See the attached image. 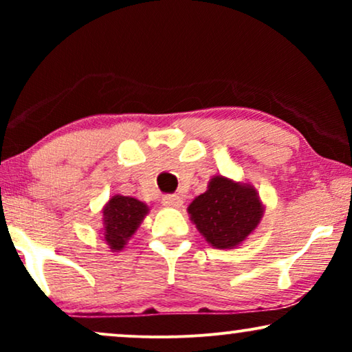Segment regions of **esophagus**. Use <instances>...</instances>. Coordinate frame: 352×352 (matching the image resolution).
I'll use <instances>...</instances> for the list:
<instances>
[{"label":"esophagus","mask_w":352,"mask_h":352,"mask_svg":"<svg viewBox=\"0 0 352 352\" xmlns=\"http://www.w3.org/2000/svg\"><path fill=\"white\" fill-rule=\"evenodd\" d=\"M163 205L173 206V208H179V206L182 205V199L176 194H166L165 197H163Z\"/></svg>","instance_id":"1"}]
</instances>
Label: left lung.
Here are the masks:
<instances>
[{"label": "left lung", "mask_w": 352, "mask_h": 352, "mask_svg": "<svg viewBox=\"0 0 352 352\" xmlns=\"http://www.w3.org/2000/svg\"><path fill=\"white\" fill-rule=\"evenodd\" d=\"M190 219L214 248H234L256 228L263 205L252 186L216 176L189 205Z\"/></svg>", "instance_id": "obj_1"}]
</instances>
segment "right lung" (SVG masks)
Listing matches in <instances>:
<instances>
[{"label": "right lung", "instance_id": "right-lung-1", "mask_svg": "<svg viewBox=\"0 0 352 352\" xmlns=\"http://www.w3.org/2000/svg\"><path fill=\"white\" fill-rule=\"evenodd\" d=\"M147 211V205L133 197L115 195L109 200L104 208V240L113 252L124 248Z\"/></svg>", "mask_w": 352, "mask_h": 352}]
</instances>
